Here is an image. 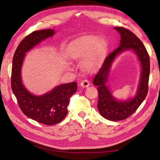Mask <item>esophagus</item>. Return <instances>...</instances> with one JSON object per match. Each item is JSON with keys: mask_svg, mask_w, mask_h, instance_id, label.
Wrapping results in <instances>:
<instances>
[{"mask_svg": "<svg viewBox=\"0 0 160 160\" xmlns=\"http://www.w3.org/2000/svg\"><path fill=\"white\" fill-rule=\"evenodd\" d=\"M90 85V82H89V80H83L80 82V85L82 88H88V87Z\"/></svg>", "mask_w": 160, "mask_h": 160, "instance_id": "1", "label": "esophagus"}]
</instances>
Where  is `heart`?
<instances>
[{
    "label": "heart",
    "instance_id": "heart-1",
    "mask_svg": "<svg viewBox=\"0 0 160 160\" xmlns=\"http://www.w3.org/2000/svg\"><path fill=\"white\" fill-rule=\"evenodd\" d=\"M106 52V44L94 36L77 39L68 47L66 55L72 60H80L85 57L82 66L87 70H92L100 65Z\"/></svg>",
    "mask_w": 160,
    "mask_h": 160
}]
</instances>
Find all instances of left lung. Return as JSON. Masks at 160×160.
Here are the masks:
<instances>
[{
  "mask_svg": "<svg viewBox=\"0 0 160 160\" xmlns=\"http://www.w3.org/2000/svg\"><path fill=\"white\" fill-rule=\"evenodd\" d=\"M121 34L119 47L107 56L99 72L94 76L93 84L98 90L99 112L103 117L113 121L124 120L138 109L147 96L150 76V57L142 42L136 35L122 27L114 28ZM132 50L137 53L142 64V75L137 93L133 98L126 101H118L110 92L106 85L112 61L119 53Z\"/></svg>",
  "mask_w": 160,
  "mask_h": 160,
  "instance_id": "left-lung-1",
  "label": "left lung"
}]
</instances>
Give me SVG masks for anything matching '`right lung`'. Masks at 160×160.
Here are the masks:
<instances>
[{"label":"right lung","instance_id":"right-lung-1","mask_svg":"<svg viewBox=\"0 0 160 160\" xmlns=\"http://www.w3.org/2000/svg\"><path fill=\"white\" fill-rule=\"evenodd\" d=\"M55 34L52 29L32 32L22 39L16 49L12 59L11 88L19 107L28 118L45 125L58 123L66 117L70 98L77 91V82L60 85L41 96H35L23 85L21 68L25 53L43 40Z\"/></svg>","mask_w":160,"mask_h":160}]
</instances>
